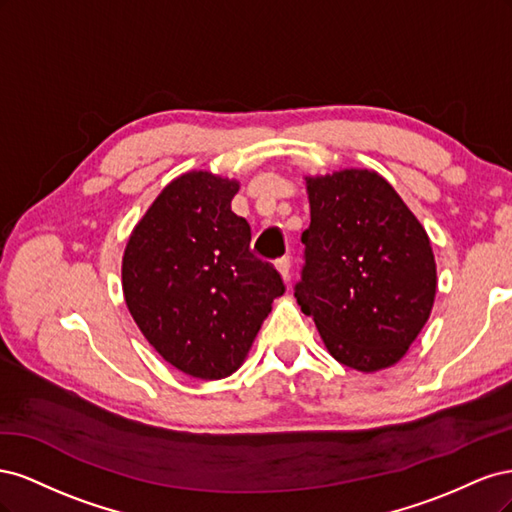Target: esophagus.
Here are the masks:
<instances>
[{"label":"esophagus","instance_id":"obj_1","mask_svg":"<svg viewBox=\"0 0 512 512\" xmlns=\"http://www.w3.org/2000/svg\"><path fill=\"white\" fill-rule=\"evenodd\" d=\"M275 267H277V271H280L282 280L288 284V282H290V269H292V265H290V258H280V260L275 262Z\"/></svg>","mask_w":512,"mask_h":512}]
</instances>
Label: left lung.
I'll return each mask as SVG.
<instances>
[{
    "label": "left lung",
    "mask_w": 512,
    "mask_h": 512,
    "mask_svg": "<svg viewBox=\"0 0 512 512\" xmlns=\"http://www.w3.org/2000/svg\"><path fill=\"white\" fill-rule=\"evenodd\" d=\"M312 222L294 297L335 361L363 374L404 359L436 301L423 224L376 170L305 177Z\"/></svg>",
    "instance_id": "left-lung-1"
}]
</instances>
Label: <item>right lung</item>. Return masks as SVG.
Segmentation results:
<instances>
[{"label": "right lung", "mask_w": 512, "mask_h": 512, "mask_svg": "<svg viewBox=\"0 0 512 512\" xmlns=\"http://www.w3.org/2000/svg\"><path fill=\"white\" fill-rule=\"evenodd\" d=\"M239 181L190 170L170 181L134 226L121 260L123 299L166 363L200 380L243 365L282 277L252 250L230 209Z\"/></svg>", "instance_id": "add662e5"}]
</instances>
